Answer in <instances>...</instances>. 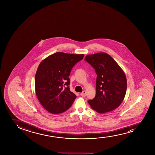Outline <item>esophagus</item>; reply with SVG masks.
Instances as JSON below:
<instances>
[{"mask_svg": "<svg viewBox=\"0 0 155 155\" xmlns=\"http://www.w3.org/2000/svg\"><path fill=\"white\" fill-rule=\"evenodd\" d=\"M81 96H83V97L86 96V91H84L82 93H81Z\"/></svg>", "mask_w": 155, "mask_h": 155, "instance_id": "esophagus-1", "label": "esophagus"}]
</instances>
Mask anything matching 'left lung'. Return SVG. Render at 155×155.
Returning <instances> with one entry per match:
<instances>
[{"instance_id": "obj_1", "label": "left lung", "mask_w": 155, "mask_h": 155, "mask_svg": "<svg viewBox=\"0 0 155 155\" xmlns=\"http://www.w3.org/2000/svg\"><path fill=\"white\" fill-rule=\"evenodd\" d=\"M85 60L97 74L96 96L88 103L99 113L113 110L125 97L127 81L125 74L110 55L104 52L86 55Z\"/></svg>"}]
</instances>
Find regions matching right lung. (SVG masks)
<instances>
[{"instance_id": "add662e5", "label": "right lung", "mask_w": 155, "mask_h": 155, "mask_svg": "<svg viewBox=\"0 0 155 155\" xmlns=\"http://www.w3.org/2000/svg\"><path fill=\"white\" fill-rule=\"evenodd\" d=\"M84 57L57 52L41 62L35 77L36 96L43 107L52 114H59L70 108L76 98L70 91L71 70Z\"/></svg>"}]
</instances>
